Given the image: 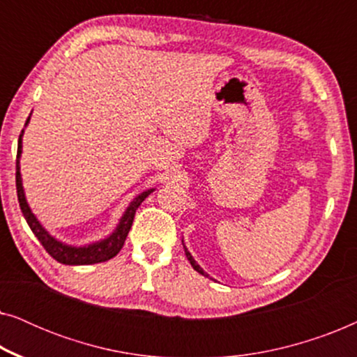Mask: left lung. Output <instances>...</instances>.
<instances>
[{
  "label": "left lung",
  "instance_id": "8db88e82",
  "mask_svg": "<svg viewBox=\"0 0 357 357\" xmlns=\"http://www.w3.org/2000/svg\"><path fill=\"white\" fill-rule=\"evenodd\" d=\"M182 243H183V242H182ZM183 248H185V245H183ZM185 255H187V258H188V261H190V265H192V266H193V270H197L198 273H202V275H204V271L202 270V268H199V266H198V263L193 260V257H192V255H190V252L187 250V248H185ZM204 276H206V275H204Z\"/></svg>",
  "mask_w": 357,
  "mask_h": 357
}]
</instances>
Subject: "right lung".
<instances>
[{"mask_svg":"<svg viewBox=\"0 0 357 357\" xmlns=\"http://www.w3.org/2000/svg\"><path fill=\"white\" fill-rule=\"evenodd\" d=\"M29 123V119L26 121V125ZM22 135L19 136V143H17V160H16V190H17V199H19V206H21V211L26 218V221L31 227V231L36 234V237L38 238V242L42 243L43 248L48 252V255L55 258L56 261L63 263V265H94V263H102L114 258L116 253L121 250L123 247L125 238L128 236L131 224H133L135 219V213L141 203L144 202V198L153 192V190H148V192H143L139 197H136L131 204L126 209L123 218L120 219L119 227L115 229V232L112 234L109 238L105 241L92 243V245L87 247H70L65 245V243L58 242L56 238H53L50 234H48L45 229L40 226V222L37 221L36 216H33L31 208L26 202V197H24V190H22V182H21V172H19V155L22 153Z\"/></svg>","mask_w":357,"mask_h":357,"instance_id":"1","label":"right lung"}]
</instances>
